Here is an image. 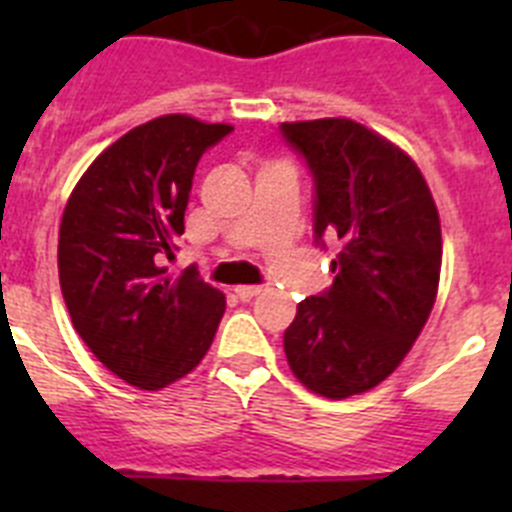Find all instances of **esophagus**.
Here are the masks:
<instances>
[{
	"label": "esophagus",
	"instance_id": "34e87169",
	"mask_svg": "<svg viewBox=\"0 0 512 512\" xmlns=\"http://www.w3.org/2000/svg\"><path fill=\"white\" fill-rule=\"evenodd\" d=\"M256 295H261V287H256V284H243V287H235V297H238V300H253Z\"/></svg>",
	"mask_w": 512,
	"mask_h": 512
}]
</instances>
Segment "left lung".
I'll list each match as a JSON object with an SVG mask.
<instances>
[{
  "instance_id": "left-lung-1",
  "label": "left lung",
  "mask_w": 512,
  "mask_h": 512,
  "mask_svg": "<svg viewBox=\"0 0 512 512\" xmlns=\"http://www.w3.org/2000/svg\"><path fill=\"white\" fill-rule=\"evenodd\" d=\"M315 184L312 230L338 238L333 284L297 305L284 330L289 369L307 390L343 400L395 372L431 315L441 223L413 158L346 117L282 122Z\"/></svg>"
}]
</instances>
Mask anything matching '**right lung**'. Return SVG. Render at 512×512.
Wrapping results in <instances>:
<instances>
[{"label":"right lung","instance_id":"1","mask_svg":"<svg viewBox=\"0 0 512 512\" xmlns=\"http://www.w3.org/2000/svg\"><path fill=\"white\" fill-rule=\"evenodd\" d=\"M223 122L164 115L94 158L71 192L58 233V277L71 323L112 374L140 390L182 379L207 354L223 292L197 269L164 277L184 233L192 176Z\"/></svg>","mask_w":512,"mask_h":512}]
</instances>
